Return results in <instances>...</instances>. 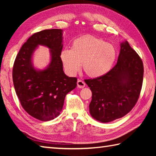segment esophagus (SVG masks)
Listing matches in <instances>:
<instances>
[{"label":"esophagus","instance_id":"34e87169","mask_svg":"<svg viewBox=\"0 0 156 156\" xmlns=\"http://www.w3.org/2000/svg\"><path fill=\"white\" fill-rule=\"evenodd\" d=\"M85 82L82 80H78L77 81V87L79 88H83L85 87Z\"/></svg>","mask_w":156,"mask_h":156}]
</instances>
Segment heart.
<instances>
[{
	"label": "heart",
	"mask_w": 156,
	"mask_h": 156,
	"mask_svg": "<svg viewBox=\"0 0 156 156\" xmlns=\"http://www.w3.org/2000/svg\"><path fill=\"white\" fill-rule=\"evenodd\" d=\"M60 58L69 75L82 69L91 78H100L111 71L117 58L113 45L94 36L86 35L73 41L71 49H62Z\"/></svg>",
	"instance_id": "heart-1"
}]
</instances>
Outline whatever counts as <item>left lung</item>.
<instances>
[{"mask_svg": "<svg viewBox=\"0 0 156 156\" xmlns=\"http://www.w3.org/2000/svg\"><path fill=\"white\" fill-rule=\"evenodd\" d=\"M117 63L108 74L85 80L92 91L89 105L92 118L108 122L131 111L140 97L144 78L141 59L128 41L120 44Z\"/></svg>", "mask_w": 156, "mask_h": 156, "instance_id": "8db88e82", "label": "left lung"}]
</instances>
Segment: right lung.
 Returning <instances> with one entry per match:
<instances>
[{
  "instance_id": "add662e5",
  "label": "right lung",
  "mask_w": 156,
  "mask_h": 156,
  "mask_svg": "<svg viewBox=\"0 0 156 156\" xmlns=\"http://www.w3.org/2000/svg\"><path fill=\"white\" fill-rule=\"evenodd\" d=\"M39 45L48 47L51 53V62L43 70L35 69L32 63ZM62 48V29L37 32L23 45L13 65V84L21 106L42 121L52 120L60 114L66 94L77 85V78L68 77L63 70Z\"/></svg>"
}]
</instances>
